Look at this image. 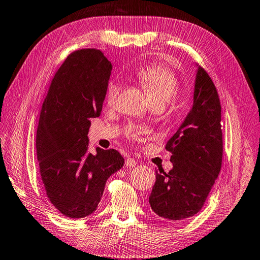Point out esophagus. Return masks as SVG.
<instances>
[{"label": "esophagus", "instance_id": "1", "mask_svg": "<svg viewBox=\"0 0 260 260\" xmlns=\"http://www.w3.org/2000/svg\"><path fill=\"white\" fill-rule=\"evenodd\" d=\"M125 164H126V167H129V168H134V167H136V164H137V161H135L134 158H132V157H128V158H126V161H125Z\"/></svg>", "mask_w": 260, "mask_h": 260}]
</instances>
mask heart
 I'll return each mask as SVG.
<instances>
[{"label": "heart", "instance_id": "b5f03b06", "mask_svg": "<svg viewBox=\"0 0 260 260\" xmlns=\"http://www.w3.org/2000/svg\"><path fill=\"white\" fill-rule=\"evenodd\" d=\"M137 79L144 88L154 105H164L178 95L180 88L179 77L165 64L153 63L145 66L137 71ZM121 89L120 82L110 81L106 90V103L109 106L117 101Z\"/></svg>", "mask_w": 260, "mask_h": 260}]
</instances>
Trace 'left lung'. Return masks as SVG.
Here are the masks:
<instances>
[{
  "mask_svg": "<svg viewBox=\"0 0 260 260\" xmlns=\"http://www.w3.org/2000/svg\"><path fill=\"white\" fill-rule=\"evenodd\" d=\"M173 169L157 172L148 201L158 217L182 221L197 214L221 170V105L212 79L199 67L193 106L168 141Z\"/></svg>",
  "mask_w": 260,
  "mask_h": 260,
  "instance_id": "obj_1",
  "label": "left lung"
}]
</instances>
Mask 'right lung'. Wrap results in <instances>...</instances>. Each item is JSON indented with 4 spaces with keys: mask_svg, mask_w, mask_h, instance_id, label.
<instances>
[{
    "mask_svg": "<svg viewBox=\"0 0 260 260\" xmlns=\"http://www.w3.org/2000/svg\"><path fill=\"white\" fill-rule=\"evenodd\" d=\"M112 63L97 49L71 52L54 75L37 129V156L47 197L58 211L78 219L91 214L124 157L114 148L88 150L91 119L101 115Z\"/></svg>",
    "mask_w": 260,
    "mask_h": 260,
    "instance_id": "right-lung-1",
    "label": "right lung"
}]
</instances>
